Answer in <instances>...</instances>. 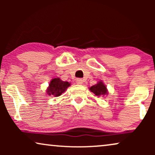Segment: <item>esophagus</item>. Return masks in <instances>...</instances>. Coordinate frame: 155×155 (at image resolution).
Segmentation results:
<instances>
[{
	"label": "esophagus",
	"instance_id": "obj_1",
	"mask_svg": "<svg viewBox=\"0 0 155 155\" xmlns=\"http://www.w3.org/2000/svg\"><path fill=\"white\" fill-rule=\"evenodd\" d=\"M76 82H77V84H82V82H83V80H82L81 78H78V79L76 80Z\"/></svg>",
	"mask_w": 155,
	"mask_h": 155
}]
</instances>
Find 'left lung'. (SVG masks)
Masks as SVG:
<instances>
[{"instance_id":"obj_1","label":"left lung","mask_w":155,"mask_h":155,"mask_svg":"<svg viewBox=\"0 0 155 155\" xmlns=\"http://www.w3.org/2000/svg\"><path fill=\"white\" fill-rule=\"evenodd\" d=\"M90 92L96 95V96H104V95L107 94V90L106 87L101 81L99 82L98 83L95 85H93L90 88Z\"/></svg>"}]
</instances>
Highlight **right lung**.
Wrapping results in <instances>:
<instances>
[{
    "mask_svg": "<svg viewBox=\"0 0 155 155\" xmlns=\"http://www.w3.org/2000/svg\"><path fill=\"white\" fill-rule=\"evenodd\" d=\"M71 85L68 82L62 81L60 78H54L51 81L47 90L48 95H54V97H58L65 91Z\"/></svg>",
    "mask_w": 155,
    "mask_h": 155,
    "instance_id": "1",
    "label": "right lung"
}]
</instances>
